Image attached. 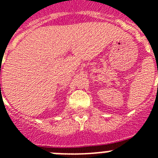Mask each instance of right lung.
<instances>
[{
  "label": "right lung",
  "mask_w": 158,
  "mask_h": 158,
  "mask_svg": "<svg viewBox=\"0 0 158 158\" xmlns=\"http://www.w3.org/2000/svg\"><path fill=\"white\" fill-rule=\"evenodd\" d=\"M0 85H1V84H0Z\"/></svg>",
  "instance_id": "right-lung-1"
}]
</instances>
